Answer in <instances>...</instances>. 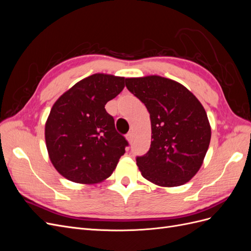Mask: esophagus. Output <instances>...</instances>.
Instances as JSON below:
<instances>
[{
	"mask_svg": "<svg viewBox=\"0 0 251 251\" xmlns=\"http://www.w3.org/2000/svg\"><path fill=\"white\" fill-rule=\"evenodd\" d=\"M126 139H127L128 142L132 143V141H133V133H132V132L126 134Z\"/></svg>",
	"mask_w": 251,
	"mask_h": 251,
	"instance_id": "obj_1",
	"label": "esophagus"
}]
</instances>
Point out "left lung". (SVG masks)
<instances>
[{
    "instance_id": "left-lung-1",
    "label": "left lung",
    "mask_w": 251,
    "mask_h": 251,
    "mask_svg": "<svg viewBox=\"0 0 251 251\" xmlns=\"http://www.w3.org/2000/svg\"><path fill=\"white\" fill-rule=\"evenodd\" d=\"M126 86L151 118V148L136 157L141 175L160 186L186 183L201 168L210 142L203 105L181 83L156 75L126 78Z\"/></svg>"
}]
</instances>
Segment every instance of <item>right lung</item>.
I'll use <instances>...</instances> for the list:
<instances>
[{"mask_svg":"<svg viewBox=\"0 0 251 251\" xmlns=\"http://www.w3.org/2000/svg\"><path fill=\"white\" fill-rule=\"evenodd\" d=\"M125 77L93 74L78 81L53 104L45 127L50 160L76 183L110 177L128 142L115 128L104 105L125 88Z\"/></svg>","mask_w":251,"mask_h":251,"instance_id":"right-lung-1","label":"right lung"}]
</instances>
